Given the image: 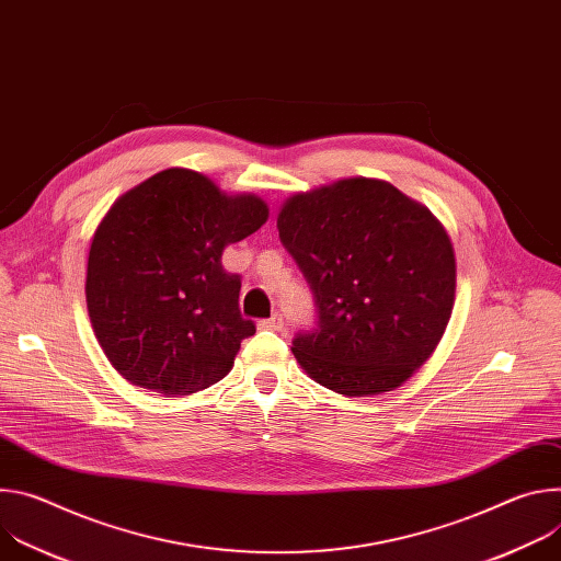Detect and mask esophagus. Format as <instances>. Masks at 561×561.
I'll return each instance as SVG.
<instances>
[{
    "label": "esophagus",
    "mask_w": 561,
    "mask_h": 561,
    "mask_svg": "<svg viewBox=\"0 0 561 561\" xmlns=\"http://www.w3.org/2000/svg\"><path fill=\"white\" fill-rule=\"evenodd\" d=\"M257 327H260V329H268V331H282V329H284V317L275 312L273 317L262 319V322H260Z\"/></svg>",
    "instance_id": "esophagus-1"
}]
</instances>
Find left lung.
I'll list each match as a JSON object with an SVG mask.
<instances>
[{"instance_id":"8db88e82","label":"left lung","mask_w":561,"mask_h":561,"mask_svg":"<svg viewBox=\"0 0 561 561\" xmlns=\"http://www.w3.org/2000/svg\"><path fill=\"white\" fill-rule=\"evenodd\" d=\"M304 273L317 329L297 333L299 366L340 394L402 386L437 348L455 304V251L439 219L381 180L297 193L277 215Z\"/></svg>"}]
</instances>
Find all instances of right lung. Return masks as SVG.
<instances>
[{
    "instance_id": "right-lung-1",
    "label": "right lung",
    "mask_w": 561,
    "mask_h": 561,
    "mask_svg": "<svg viewBox=\"0 0 561 561\" xmlns=\"http://www.w3.org/2000/svg\"><path fill=\"white\" fill-rule=\"evenodd\" d=\"M268 219L257 195H226L206 175L167 169L124 193L89 253L87 306L113 368L139 388L191 394L224 379L255 324L221 253Z\"/></svg>"
}]
</instances>
